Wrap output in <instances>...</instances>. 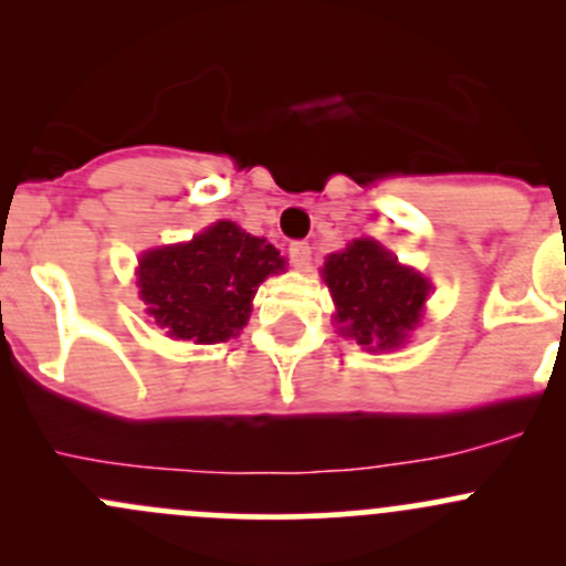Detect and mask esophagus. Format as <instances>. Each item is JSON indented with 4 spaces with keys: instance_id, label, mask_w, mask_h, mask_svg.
<instances>
[{
    "instance_id": "esophagus-1",
    "label": "esophagus",
    "mask_w": 566,
    "mask_h": 566,
    "mask_svg": "<svg viewBox=\"0 0 566 566\" xmlns=\"http://www.w3.org/2000/svg\"><path fill=\"white\" fill-rule=\"evenodd\" d=\"M287 251H290V260H293V265H298V268L310 265L312 247L306 241H293V243H290Z\"/></svg>"
}]
</instances>
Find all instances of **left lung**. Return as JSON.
Listing matches in <instances>:
<instances>
[{"label": "left lung", "instance_id": "obj_1", "mask_svg": "<svg viewBox=\"0 0 566 566\" xmlns=\"http://www.w3.org/2000/svg\"><path fill=\"white\" fill-rule=\"evenodd\" d=\"M323 279L342 331L369 350L399 347L416 328L430 282L375 241H353L325 260Z\"/></svg>", "mask_w": 566, "mask_h": 566}]
</instances>
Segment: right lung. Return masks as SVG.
Returning a JSON list of instances; mask_svg holds the SVG:
<instances>
[{
    "label": "right lung",
    "mask_w": 566,
    "mask_h": 566,
    "mask_svg": "<svg viewBox=\"0 0 566 566\" xmlns=\"http://www.w3.org/2000/svg\"><path fill=\"white\" fill-rule=\"evenodd\" d=\"M284 271V256L232 221H219L191 243L147 251L139 295L175 339L213 345L241 334L256 287Z\"/></svg>",
    "instance_id": "add662e5"
}]
</instances>
